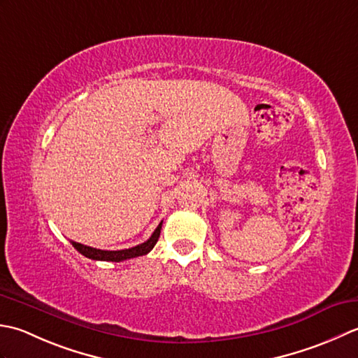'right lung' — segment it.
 <instances>
[{
    "label": "right lung",
    "mask_w": 358,
    "mask_h": 358,
    "mask_svg": "<svg viewBox=\"0 0 358 358\" xmlns=\"http://www.w3.org/2000/svg\"><path fill=\"white\" fill-rule=\"evenodd\" d=\"M160 229H162V222L157 225V229L155 230V233H152L148 241H145V243L138 244L136 247H131V249H125V250H100V249H94V247H90V245L76 243V241H71V243H72V245H74V249H77V252H80L83 257L90 258V259L120 262L125 259L142 257V255H147L148 252H151L152 247L156 245L157 239L160 236Z\"/></svg>",
    "instance_id": "add662e5"
}]
</instances>
